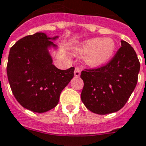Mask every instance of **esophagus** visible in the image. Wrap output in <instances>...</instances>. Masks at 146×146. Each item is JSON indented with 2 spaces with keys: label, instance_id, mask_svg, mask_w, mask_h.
Returning a JSON list of instances; mask_svg holds the SVG:
<instances>
[{
  "label": "esophagus",
  "instance_id": "obj_1",
  "mask_svg": "<svg viewBox=\"0 0 146 146\" xmlns=\"http://www.w3.org/2000/svg\"><path fill=\"white\" fill-rule=\"evenodd\" d=\"M80 73H81V69H80L78 67H76L74 71V76L76 77H79L80 76Z\"/></svg>",
  "mask_w": 146,
  "mask_h": 146
}]
</instances>
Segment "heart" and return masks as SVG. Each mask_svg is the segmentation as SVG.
<instances>
[{"label":"heart","instance_id":"obj_1","mask_svg":"<svg viewBox=\"0 0 146 146\" xmlns=\"http://www.w3.org/2000/svg\"><path fill=\"white\" fill-rule=\"evenodd\" d=\"M116 44L111 38H92L77 45L74 50L76 55L86 56V62L92 67L104 65L112 58Z\"/></svg>","mask_w":146,"mask_h":146}]
</instances>
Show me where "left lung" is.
Returning a JSON list of instances; mask_svg holds the SVG:
<instances>
[{"label": "left lung", "instance_id": "obj_1", "mask_svg": "<svg viewBox=\"0 0 146 146\" xmlns=\"http://www.w3.org/2000/svg\"><path fill=\"white\" fill-rule=\"evenodd\" d=\"M139 70L140 62L134 48L121 40V47L107 65L81 72L83 103L99 115L119 111L135 90Z\"/></svg>", "mask_w": 146, "mask_h": 146}]
</instances>
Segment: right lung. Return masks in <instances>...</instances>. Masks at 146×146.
Returning <instances> with one entry per match:
<instances>
[{"mask_svg":"<svg viewBox=\"0 0 146 146\" xmlns=\"http://www.w3.org/2000/svg\"><path fill=\"white\" fill-rule=\"evenodd\" d=\"M58 38L37 32L18 40L9 51L7 74L12 93L22 106L35 113L55 107L74 76V67L62 70L52 63L49 50L57 49L53 40Z\"/></svg>","mask_w":146,"mask_h":146,"instance_id":"obj_1","label":"right lung"}]
</instances>
